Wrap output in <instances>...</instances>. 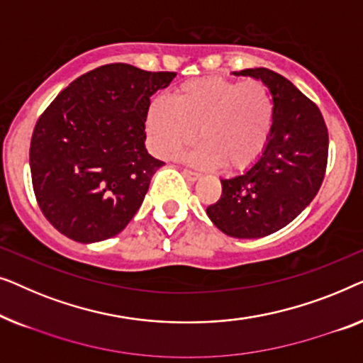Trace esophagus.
Here are the masks:
<instances>
[{"instance_id": "34e87169", "label": "esophagus", "mask_w": 363, "mask_h": 363, "mask_svg": "<svg viewBox=\"0 0 363 363\" xmlns=\"http://www.w3.org/2000/svg\"><path fill=\"white\" fill-rule=\"evenodd\" d=\"M182 174L186 176L189 181H192V182H194V181H197L199 177H201V174H199V172H196V171H191V169H184V171H182Z\"/></svg>"}]
</instances>
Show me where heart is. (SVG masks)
I'll list each match as a JSON object with an SVG mask.
<instances>
[{
	"label": "heart",
	"mask_w": 363,
	"mask_h": 363,
	"mask_svg": "<svg viewBox=\"0 0 363 363\" xmlns=\"http://www.w3.org/2000/svg\"><path fill=\"white\" fill-rule=\"evenodd\" d=\"M273 118V99L263 82L201 77L177 86L174 101H151L146 133L157 156L174 157L196 141L199 130L203 143L191 152V162L243 171L263 155Z\"/></svg>",
	"instance_id": "heart-1"
}]
</instances>
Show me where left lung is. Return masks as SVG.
Wrapping results in <instances>:
<instances>
[{
  "label": "left lung",
  "mask_w": 363,
  "mask_h": 363,
  "mask_svg": "<svg viewBox=\"0 0 363 363\" xmlns=\"http://www.w3.org/2000/svg\"><path fill=\"white\" fill-rule=\"evenodd\" d=\"M273 96L274 118L259 160L243 174L222 179V196L207 207L218 230L262 238L293 222L319 192L329 155V133L319 106L273 70L245 69Z\"/></svg>",
  "instance_id": "1"
}]
</instances>
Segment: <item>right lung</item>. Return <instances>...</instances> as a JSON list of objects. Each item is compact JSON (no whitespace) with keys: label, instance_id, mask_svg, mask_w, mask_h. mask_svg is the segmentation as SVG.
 <instances>
[{"label":"right lung","instance_id":"1","mask_svg":"<svg viewBox=\"0 0 363 363\" xmlns=\"http://www.w3.org/2000/svg\"><path fill=\"white\" fill-rule=\"evenodd\" d=\"M176 72L106 64L75 79L39 116L30 138L33 189L65 237L94 243L118 235L164 162L145 147L151 96Z\"/></svg>","mask_w":363,"mask_h":363}]
</instances>
